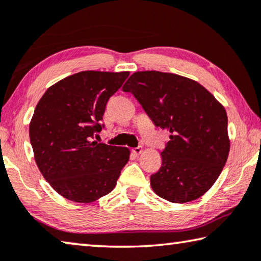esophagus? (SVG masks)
<instances>
[{"label":"esophagus","mask_w":261,"mask_h":261,"mask_svg":"<svg viewBox=\"0 0 261 261\" xmlns=\"http://www.w3.org/2000/svg\"><path fill=\"white\" fill-rule=\"evenodd\" d=\"M142 152H143V147L142 146H137V147L132 148V153H134V154H136V155L140 154V153H142Z\"/></svg>","instance_id":"obj_1"}]
</instances>
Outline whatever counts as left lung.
I'll list each match as a JSON object with an SVG mask.
<instances>
[{"instance_id":"8db88e82","label":"left lung","mask_w":261,"mask_h":261,"mask_svg":"<svg viewBox=\"0 0 261 261\" xmlns=\"http://www.w3.org/2000/svg\"><path fill=\"white\" fill-rule=\"evenodd\" d=\"M123 92L137 98L155 126L171 132L161 167L150 177L153 192L173 203L208 192L230 151L224 107L198 82L172 73L136 72Z\"/></svg>"}]
</instances>
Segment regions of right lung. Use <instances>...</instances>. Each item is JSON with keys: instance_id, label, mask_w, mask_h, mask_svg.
<instances>
[{"instance_id": "1", "label": "right lung", "mask_w": 261, "mask_h": 261, "mask_svg": "<svg viewBox=\"0 0 261 261\" xmlns=\"http://www.w3.org/2000/svg\"><path fill=\"white\" fill-rule=\"evenodd\" d=\"M129 72L85 71L49 87L29 127L37 166L61 196L90 203L115 188L130 150L97 143L107 102Z\"/></svg>"}]
</instances>
